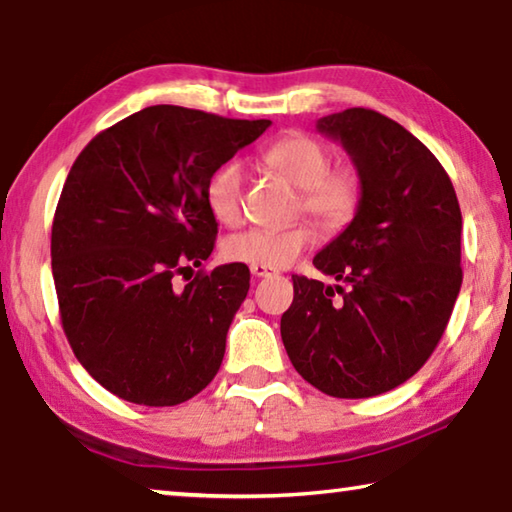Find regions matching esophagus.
<instances>
[{"label": "esophagus", "mask_w": 512, "mask_h": 512, "mask_svg": "<svg viewBox=\"0 0 512 512\" xmlns=\"http://www.w3.org/2000/svg\"><path fill=\"white\" fill-rule=\"evenodd\" d=\"M250 273H253V277H271V275H275V268L253 264L250 266Z\"/></svg>", "instance_id": "obj_1"}]
</instances>
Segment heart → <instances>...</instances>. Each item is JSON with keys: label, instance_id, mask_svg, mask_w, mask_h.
Segmentation results:
<instances>
[{"label": "heart", "instance_id": "1", "mask_svg": "<svg viewBox=\"0 0 512 512\" xmlns=\"http://www.w3.org/2000/svg\"><path fill=\"white\" fill-rule=\"evenodd\" d=\"M264 162L300 189V210L314 216L329 232H339L357 216L363 201V178L354 164H332L327 146L307 133H291L264 151ZM246 173L239 162H225L207 183V207L223 225L244 216ZM309 223L289 228H253L225 239L223 257L239 264L282 268L296 262L314 244Z\"/></svg>", "mask_w": 512, "mask_h": 512}]
</instances>
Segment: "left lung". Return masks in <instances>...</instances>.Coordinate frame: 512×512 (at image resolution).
<instances>
[{
  "label": "left lung",
  "mask_w": 512,
  "mask_h": 512,
  "mask_svg": "<svg viewBox=\"0 0 512 512\" xmlns=\"http://www.w3.org/2000/svg\"><path fill=\"white\" fill-rule=\"evenodd\" d=\"M318 131L350 153L363 201L314 257L345 289L293 275L280 332L311 386L359 400L404 384L436 350L463 282V216L443 164L397 121L348 108Z\"/></svg>",
  "instance_id": "left-lung-1"
}]
</instances>
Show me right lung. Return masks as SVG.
Listing matches in <instances>:
<instances>
[{
	"label": "right lung",
	"mask_w": 512,
	"mask_h": 512,
	"mask_svg": "<svg viewBox=\"0 0 512 512\" xmlns=\"http://www.w3.org/2000/svg\"><path fill=\"white\" fill-rule=\"evenodd\" d=\"M268 126L151 106L101 131L69 169L51 225L60 323L112 395L176 406L219 372L248 266L198 271L180 291L171 280L212 255L207 183Z\"/></svg>",
	"instance_id": "1"
}]
</instances>
